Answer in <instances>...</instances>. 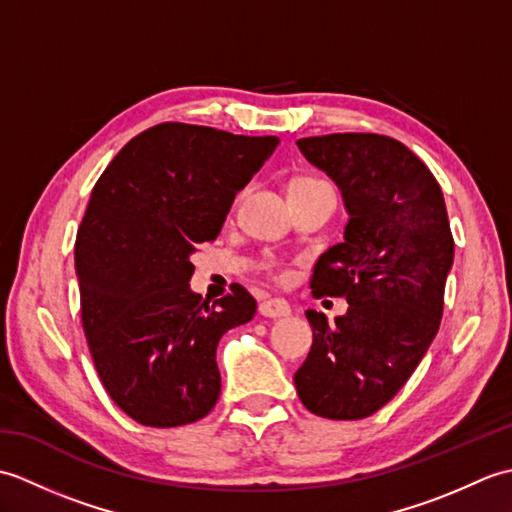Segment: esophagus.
Segmentation results:
<instances>
[{
	"instance_id": "1",
	"label": "esophagus",
	"mask_w": 512,
	"mask_h": 512,
	"mask_svg": "<svg viewBox=\"0 0 512 512\" xmlns=\"http://www.w3.org/2000/svg\"><path fill=\"white\" fill-rule=\"evenodd\" d=\"M259 314H262V317H270V319L288 317L290 306L284 299H268V301L259 303Z\"/></svg>"
}]
</instances>
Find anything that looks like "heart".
Listing matches in <instances>:
<instances>
[{
    "instance_id": "1",
    "label": "heart",
    "mask_w": 512,
    "mask_h": 512,
    "mask_svg": "<svg viewBox=\"0 0 512 512\" xmlns=\"http://www.w3.org/2000/svg\"><path fill=\"white\" fill-rule=\"evenodd\" d=\"M319 184H328L319 178H312V176H299L290 182L288 191H301V189H312V187H319Z\"/></svg>"
}]
</instances>
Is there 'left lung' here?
Here are the masks:
<instances>
[{
    "label": "left lung",
    "instance_id": "obj_1",
    "mask_svg": "<svg viewBox=\"0 0 512 512\" xmlns=\"http://www.w3.org/2000/svg\"><path fill=\"white\" fill-rule=\"evenodd\" d=\"M308 162L336 182L343 242L325 250L314 297H345L334 325L308 310L312 347L295 387L308 411L361 420L394 398L440 328L453 235L438 180L398 140L380 134L299 138Z\"/></svg>",
    "mask_w": 512,
    "mask_h": 512
}]
</instances>
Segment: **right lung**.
<instances>
[{"mask_svg": "<svg viewBox=\"0 0 512 512\" xmlns=\"http://www.w3.org/2000/svg\"><path fill=\"white\" fill-rule=\"evenodd\" d=\"M277 145V136L160 123L94 184L74 244L83 332L107 394L145 427H180L215 407L217 343L257 303L242 286L202 301L189 288L191 255L217 237L235 193Z\"/></svg>", "mask_w": 512, "mask_h": 512, "instance_id": "add662e5", "label": "right lung"}]
</instances>
